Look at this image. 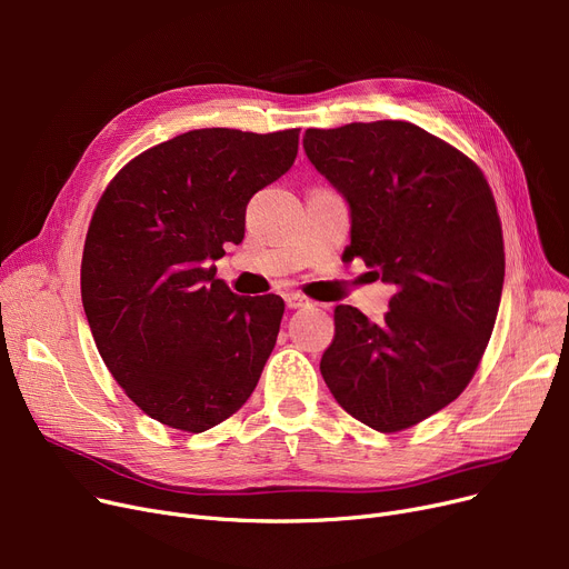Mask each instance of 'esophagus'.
<instances>
[{
    "mask_svg": "<svg viewBox=\"0 0 569 569\" xmlns=\"http://www.w3.org/2000/svg\"><path fill=\"white\" fill-rule=\"evenodd\" d=\"M286 307L288 309H307V307H313V302L302 292H286Z\"/></svg>",
    "mask_w": 569,
    "mask_h": 569,
    "instance_id": "obj_1",
    "label": "esophagus"
}]
</instances>
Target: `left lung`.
I'll return each mask as SVG.
<instances>
[{
	"mask_svg": "<svg viewBox=\"0 0 569 569\" xmlns=\"http://www.w3.org/2000/svg\"><path fill=\"white\" fill-rule=\"evenodd\" d=\"M309 161L350 204L346 253L397 290L380 325L335 309L320 373L339 406L397 433L452 403L491 339L505 247L485 172L410 122L307 129Z\"/></svg>",
	"mask_w": 569,
	"mask_h": 569,
	"instance_id": "left-lung-1",
	"label": "left lung"
}]
</instances>
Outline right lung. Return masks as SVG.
<instances>
[{
	"label": "right lung",
	"instance_id": "right-lung-1",
	"mask_svg": "<svg viewBox=\"0 0 569 569\" xmlns=\"http://www.w3.org/2000/svg\"><path fill=\"white\" fill-rule=\"evenodd\" d=\"M300 129H196L144 149L89 221L80 288L103 362L152 420L202 433L256 390L283 316L279 295L217 279L247 204L290 170Z\"/></svg>",
	"mask_w": 569,
	"mask_h": 569
}]
</instances>
